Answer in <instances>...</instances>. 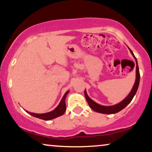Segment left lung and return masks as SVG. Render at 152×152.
Here are the masks:
<instances>
[{"label": "left lung", "mask_w": 152, "mask_h": 152, "mask_svg": "<svg viewBox=\"0 0 152 152\" xmlns=\"http://www.w3.org/2000/svg\"><path fill=\"white\" fill-rule=\"evenodd\" d=\"M129 48V47H128ZM129 50L132 53V55H133V57L136 60V81H135V83L134 84V86L132 89V91H130V93H129V95L126 96L125 98H124L123 100L117 104L113 105V106H103L101 104H99L93 100L92 99H91L90 97H88V95H87L86 91L85 89L84 91V95H85V97H86L87 102H88V105L90 106V107L92 109L93 111L97 112V113H104V114H113V113H116L118 112H119L125 108L126 106H127L131 102V101L132 100V99L134 98V95H136V93L137 92V90L138 88V86H139V83H140V72H139V68H138V61H137L136 57H135L134 53L129 48Z\"/></svg>", "instance_id": "obj_1"}]
</instances>
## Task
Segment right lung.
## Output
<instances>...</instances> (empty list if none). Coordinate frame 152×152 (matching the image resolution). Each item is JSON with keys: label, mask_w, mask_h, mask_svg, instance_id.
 Segmentation results:
<instances>
[{"label": "right lung", "mask_w": 152, "mask_h": 152, "mask_svg": "<svg viewBox=\"0 0 152 152\" xmlns=\"http://www.w3.org/2000/svg\"><path fill=\"white\" fill-rule=\"evenodd\" d=\"M69 93V91H67L65 93V94L62 97L61 102L59 104V105L55 108L53 111L50 112H48L45 113H31V112L27 111V113L30 114L31 115H32L33 117L39 118V119L44 120H53L54 118H56L59 116H61L65 113L66 109V95H68V93Z\"/></svg>", "instance_id": "obj_1"}]
</instances>
